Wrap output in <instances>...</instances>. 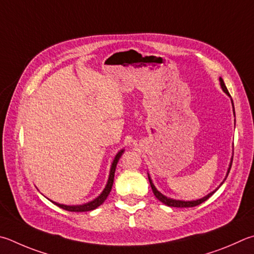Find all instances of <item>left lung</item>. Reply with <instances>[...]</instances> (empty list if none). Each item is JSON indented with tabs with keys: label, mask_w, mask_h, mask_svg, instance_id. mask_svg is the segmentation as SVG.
<instances>
[{
	"label": "left lung",
	"mask_w": 254,
	"mask_h": 254,
	"mask_svg": "<svg viewBox=\"0 0 254 254\" xmlns=\"http://www.w3.org/2000/svg\"><path fill=\"white\" fill-rule=\"evenodd\" d=\"M219 81H220V85H221V89L223 90V92L225 94H228L230 98H231V95H230V93H229V91H228V89H227V86H225V84H224V82H223V80H222V77H220L219 79ZM231 102H232V108H233V114H234V117H236V112H234V105H233V101H232V99H231ZM234 122H236V120H234ZM236 124V123H234ZM232 161H233V155H232V158H231V161H230V164H229V169H228V172H227V175H225V178H224V180L222 181V183L220 184V186H222L223 184V182L225 181V180H227V177L229 175V172H230V170H231V165H232ZM147 177H149V181H150V184H151V188H152V191H153V193H154V195H155V197L158 200H160L161 202H162V203H164L165 205H168V206H173V207H192V206H196V205H199V204H201L202 202H204V201H206L207 199H209V197L213 194V193L218 190V189L220 188V186L215 189L214 191H212L211 193H209V194H206L205 196H203V197H201V199H197V200H192V201H183V200H175V199H171V197H168V196H165V195H163L162 193H161L160 191H158V189H156L155 187H154V184H153V182H152V179H151V177H150V174L147 173Z\"/></svg>",
	"instance_id": "obj_1"
}]
</instances>
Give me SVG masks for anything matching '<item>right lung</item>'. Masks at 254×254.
I'll use <instances>...</instances> for the list:
<instances>
[{"instance_id": "obj_1", "label": "right lung", "mask_w": 254, "mask_h": 254, "mask_svg": "<svg viewBox=\"0 0 254 254\" xmlns=\"http://www.w3.org/2000/svg\"><path fill=\"white\" fill-rule=\"evenodd\" d=\"M123 152H124V149L120 150L117 153V155H115V158H114L113 162L111 164V169H110V174H109L107 186H105V188L103 189V191L101 192V194L98 197H95L94 200L87 202V203H84V204H80V205H65V204L58 203V202H54V201H51V202L54 203L55 205H58L59 207H61V209H63V210L71 211V212H86V211H92V210L96 209V207L100 206L105 200H107L108 195L110 194V192H111L113 181H114L115 168H117V164L119 162L120 158H121Z\"/></svg>"}]
</instances>
